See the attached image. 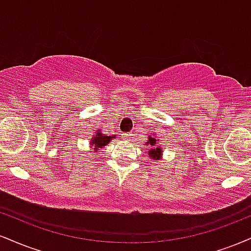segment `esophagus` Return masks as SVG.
<instances>
[{
	"label": "esophagus",
	"instance_id": "1",
	"mask_svg": "<svg viewBox=\"0 0 251 251\" xmlns=\"http://www.w3.org/2000/svg\"><path fill=\"white\" fill-rule=\"evenodd\" d=\"M131 133H129V132H126V133H123V138L124 139H126V140H129L131 139Z\"/></svg>",
	"mask_w": 251,
	"mask_h": 251
}]
</instances>
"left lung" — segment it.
<instances>
[{
    "instance_id": "1",
    "label": "left lung",
    "mask_w": 251,
    "mask_h": 251,
    "mask_svg": "<svg viewBox=\"0 0 251 251\" xmlns=\"http://www.w3.org/2000/svg\"><path fill=\"white\" fill-rule=\"evenodd\" d=\"M148 144H150L151 146H153V149L149 150V151H148L150 157H151L152 159H158V158H160V154H162V150L158 148V146H157V148H154V146H155V139H154V138L149 137Z\"/></svg>"
}]
</instances>
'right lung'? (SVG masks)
<instances>
[{
  "instance_id": "obj_1",
  "label": "right lung",
  "mask_w": 251,
  "mask_h": 251,
  "mask_svg": "<svg viewBox=\"0 0 251 251\" xmlns=\"http://www.w3.org/2000/svg\"><path fill=\"white\" fill-rule=\"evenodd\" d=\"M114 135H112V137H107V135H103L101 132H98V133L94 135L93 139H92V145L94 146V149L96 150H100L102 148V146L107 145V144L109 143V140L113 138Z\"/></svg>"
}]
</instances>
